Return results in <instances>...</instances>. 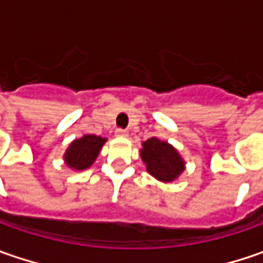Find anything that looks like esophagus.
Returning <instances> with one entry per match:
<instances>
[{"label":"esophagus","instance_id":"1","mask_svg":"<svg viewBox=\"0 0 263 263\" xmlns=\"http://www.w3.org/2000/svg\"><path fill=\"white\" fill-rule=\"evenodd\" d=\"M116 136L117 137H127L128 136V133H127V130H121V128H118V130H116Z\"/></svg>","mask_w":263,"mask_h":263}]
</instances>
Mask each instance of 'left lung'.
<instances>
[{
	"label": "left lung",
	"instance_id": "1",
	"mask_svg": "<svg viewBox=\"0 0 263 263\" xmlns=\"http://www.w3.org/2000/svg\"><path fill=\"white\" fill-rule=\"evenodd\" d=\"M140 158L146 171L162 183H173L186 170V162L171 143L151 137L142 143Z\"/></svg>",
	"mask_w": 263,
	"mask_h": 263
}]
</instances>
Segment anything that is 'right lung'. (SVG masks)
I'll return each mask as SVG.
<instances>
[{
	"label": "right lung",
	"instance_id": "1",
	"mask_svg": "<svg viewBox=\"0 0 263 263\" xmlns=\"http://www.w3.org/2000/svg\"><path fill=\"white\" fill-rule=\"evenodd\" d=\"M105 142L106 137L96 135H83L79 139H74L64 152V164L74 171H83L90 168Z\"/></svg>",
	"mask_w": 263,
	"mask_h": 263
}]
</instances>
